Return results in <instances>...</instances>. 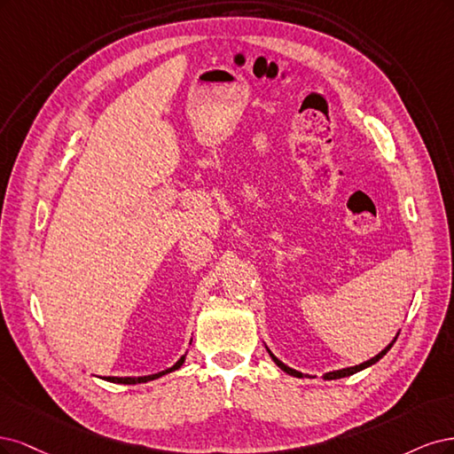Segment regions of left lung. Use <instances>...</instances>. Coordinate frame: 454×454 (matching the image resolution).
<instances>
[{"label": "left lung", "instance_id": "8db88e82", "mask_svg": "<svg viewBox=\"0 0 454 454\" xmlns=\"http://www.w3.org/2000/svg\"><path fill=\"white\" fill-rule=\"evenodd\" d=\"M400 333V332H398ZM398 333H396V338H394L383 350H381V353H379V355H375L373 358H370V360H365V362H362V364H358V365H350V368H343V370H335V372H328V373H325V379H326V381H332V379H341V377H348V375H353V373H356V372H362V370H365V368H370V365H373L375 362H379V360H381L387 353H388V350H390V347L394 345V341H396L398 340ZM266 350H268V353H270V356H271V360L277 364V365H279V368L285 372V373H288V375H292V377H303V373H300V372H296V370H292V368H288V365L286 364H283L279 358H277L273 353H271V350L266 347Z\"/></svg>", "mask_w": 454, "mask_h": 454}]
</instances>
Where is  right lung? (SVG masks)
<instances>
[{
	"mask_svg": "<svg viewBox=\"0 0 454 454\" xmlns=\"http://www.w3.org/2000/svg\"><path fill=\"white\" fill-rule=\"evenodd\" d=\"M184 358H186V355H183L177 362H175L171 368H168V370H164V372H160V373H154V375H145V377H106V381H109V383H119V385H139V383H147V381H154V379H158V377H162V375H166V373H171V372H175V370H179L181 365L184 364Z\"/></svg>",
	"mask_w": 454,
	"mask_h": 454,
	"instance_id": "obj_1",
	"label": "right lung"
}]
</instances>
